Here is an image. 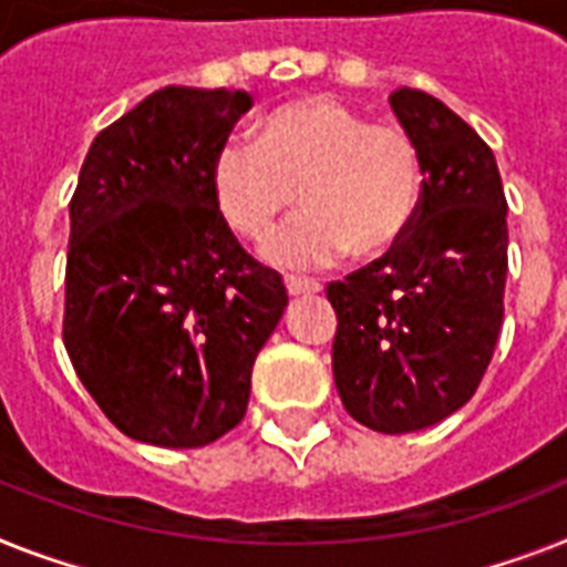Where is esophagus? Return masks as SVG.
I'll return each mask as SVG.
<instances>
[{
	"label": "esophagus",
	"mask_w": 567,
	"mask_h": 567,
	"mask_svg": "<svg viewBox=\"0 0 567 567\" xmlns=\"http://www.w3.org/2000/svg\"><path fill=\"white\" fill-rule=\"evenodd\" d=\"M284 284H287V292L292 295V298H298V295H316V292H321V287H318L316 280L287 278V280H284Z\"/></svg>",
	"instance_id": "34e87169"
}]
</instances>
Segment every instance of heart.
<instances>
[{
  "instance_id": "b5f03b06",
  "label": "heart",
  "mask_w": 567,
  "mask_h": 567,
  "mask_svg": "<svg viewBox=\"0 0 567 567\" xmlns=\"http://www.w3.org/2000/svg\"><path fill=\"white\" fill-rule=\"evenodd\" d=\"M219 214L246 240H264L292 205L289 219L264 246L280 269H318L341 255H385L409 228L420 196V156L396 124H371L336 97H303L260 121L257 142L231 135L210 171Z\"/></svg>"
}]
</instances>
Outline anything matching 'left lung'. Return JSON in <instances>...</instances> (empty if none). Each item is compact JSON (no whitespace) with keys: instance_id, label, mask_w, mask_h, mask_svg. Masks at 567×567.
Masks as SVG:
<instances>
[{"instance_id":"left-lung-1","label":"left lung","mask_w":567,"mask_h":567,"mask_svg":"<svg viewBox=\"0 0 567 567\" xmlns=\"http://www.w3.org/2000/svg\"><path fill=\"white\" fill-rule=\"evenodd\" d=\"M417 147L423 190L385 257L327 287L333 377L353 420L420 432L472 400L504 321L507 199L493 150L443 101L391 92Z\"/></svg>"}]
</instances>
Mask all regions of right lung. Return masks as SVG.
<instances>
[{
	"instance_id": "add662e5",
	"label": "right lung",
	"mask_w": 567,
	"mask_h": 567,
	"mask_svg": "<svg viewBox=\"0 0 567 567\" xmlns=\"http://www.w3.org/2000/svg\"><path fill=\"white\" fill-rule=\"evenodd\" d=\"M249 106L243 89H158L97 133L69 203L65 350L106 417L150 446H208L240 423L289 303L210 185Z\"/></svg>"
}]
</instances>
